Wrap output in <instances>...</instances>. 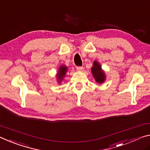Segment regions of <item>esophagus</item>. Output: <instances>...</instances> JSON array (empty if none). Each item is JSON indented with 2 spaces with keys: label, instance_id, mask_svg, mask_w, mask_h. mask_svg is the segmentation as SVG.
Masks as SVG:
<instances>
[{
  "label": "esophagus",
  "instance_id": "1",
  "mask_svg": "<svg viewBox=\"0 0 150 150\" xmlns=\"http://www.w3.org/2000/svg\"><path fill=\"white\" fill-rule=\"evenodd\" d=\"M76 69H77V70L82 71L83 70H84V67H83V66H77Z\"/></svg>",
  "mask_w": 150,
  "mask_h": 150
}]
</instances>
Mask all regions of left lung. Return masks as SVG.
<instances>
[{
  "label": "left lung",
  "mask_w": 150,
  "mask_h": 150,
  "mask_svg": "<svg viewBox=\"0 0 150 150\" xmlns=\"http://www.w3.org/2000/svg\"><path fill=\"white\" fill-rule=\"evenodd\" d=\"M92 72L96 81L98 83L104 82L105 80V74L101 69V66H100V64H98L96 61L94 62V66L92 68Z\"/></svg>",
  "instance_id": "obj_1"
}]
</instances>
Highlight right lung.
Here are the masks:
<instances>
[{
  "instance_id": "add662e5",
  "label": "right lung",
  "mask_w": 150,
  "mask_h": 150,
  "mask_svg": "<svg viewBox=\"0 0 150 150\" xmlns=\"http://www.w3.org/2000/svg\"><path fill=\"white\" fill-rule=\"evenodd\" d=\"M66 71H67V67L66 66H61L59 68V71L58 72L57 77L59 81H62V78L64 77Z\"/></svg>"
}]
</instances>
